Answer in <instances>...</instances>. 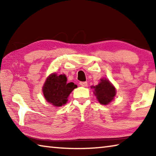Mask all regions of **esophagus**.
<instances>
[{"label": "esophagus", "instance_id": "esophagus-1", "mask_svg": "<svg viewBox=\"0 0 156 156\" xmlns=\"http://www.w3.org/2000/svg\"><path fill=\"white\" fill-rule=\"evenodd\" d=\"M80 85L82 87H87V82H80Z\"/></svg>", "mask_w": 156, "mask_h": 156}]
</instances>
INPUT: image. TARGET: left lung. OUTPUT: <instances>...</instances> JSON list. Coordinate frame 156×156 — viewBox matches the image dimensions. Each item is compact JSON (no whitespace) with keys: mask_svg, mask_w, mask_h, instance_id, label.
<instances>
[{"mask_svg":"<svg viewBox=\"0 0 156 156\" xmlns=\"http://www.w3.org/2000/svg\"><path fill=\"white\" fill-rule=\"evenodd\" d=\"M96 95L100 103L107 105L113 99L115 95V89L108 80L102 79L98 85L94 87Z\"/></svg>","mask_w":156,"mask_h":156,"instance_id":"1","label":"left lung"}]
</instances>
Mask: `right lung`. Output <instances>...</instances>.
Here are the masks:
<instances>
[{
    "mask_svg": "<svg viewBox=\"0 0 156 156\" xmlns=\"http://www.w3.org/2000/svg\"><path fill=\"white\" fill-rule=\"evenodd\" d=\"M77 85L73 83H67L65 75L51 74L47 79L43 88L44 96L48 102L56 107L66 104L67 98Z\"/></svg>",
    "mask_w": 156,
    "mask_h": 156,
    "instance_id": "add662e5",
    "label": "right lung"
}]
</instances>
